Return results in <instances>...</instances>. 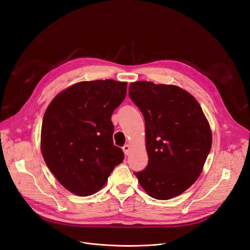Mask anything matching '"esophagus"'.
I'll list each match as a JSON object with an SVG mask.
<instances>
[{
  "instance_id": "obj_1",
  "label": "esophagus",
  "mask_w": 250,
  "mask_h": 250,
  "mask_svg": "<svg viewBox=\"0 0 250 250\" xmlns=\"http://www.w3.org/2000/svg\"><path fill=\"white\" fill-rule=\"evenodd\" d=\"M123 150H124V152H125L126 155H128V154H129V150H130V146H129V145H125V146H123Z\"/></svg>"
}]
</instances>
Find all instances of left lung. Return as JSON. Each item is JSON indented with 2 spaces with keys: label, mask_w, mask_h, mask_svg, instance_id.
<instances>
[{
  "label": "left lung",
  "mask_w": 250,
  "mask_h": 250,
  "mask_svg": "<svg viewBox=\"0 0 250 250\" xmlns=\"http://www.w3.org/2000/svg\"><path fill=\"white\" fill-rule=\"evenodd\" d=\"M128 95L146 123L148 164L134 172L141 187L160 200L181 194L200 175L211 148V130L201 106L172 84L135 82Z\"/></svg>",
  "instance_id": "obj_1"
}]
</instances>
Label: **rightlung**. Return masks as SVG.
Returning <instances> with one entry per match:
<instances>
[{"mask_svg":"<svg viewBox=\"0 0 250 250\" xmlns=\"http://www.w3.org/2000/svg\"><path fill=\"white\" fill-rule=\"evenodd\" d=\"M125 82H81L60 93L42 124L44 163L67 190L86 196L100 190L125 155L113 145L111 115L125 100Z\"/></svg>","mask_w":250,"mask_h":250,"instance_id":"right-lung-1","label":"right lung"}]
</instances>
